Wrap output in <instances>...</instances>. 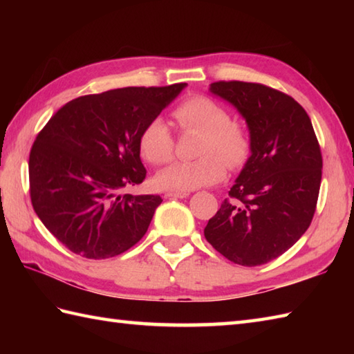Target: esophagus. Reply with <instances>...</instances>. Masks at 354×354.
<instances>
[{
  "label": "esophagus",
  "instance_id": "esophagus-1",
  "mask_svg": "<svg viewBox=\"0 0 354 354\" xmlns=\"http://www.w3.org/2000/svg\"><path fill=\"white\" fill-rule=\"evenodd\" d=\"M190 196V193H187V192H169V193H165V198H169V199H184V198H189Z\"/></svg>",
  "mask_w": 354,
  "mask_h": 354
}]
</instances>
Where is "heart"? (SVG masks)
I'll return each instance as SVG.
<instances>
[{"label":"heart","mask_w":354,"mask_h":354,"mask_svg":"<svg viewBox=\"0 0 354 354\" xmlns=\"http://www.w3.org/2000/svg\"><path fill=\"white\" fill-rule=\"evenodd\" d=\"M173 117L183 132L201 133L196 149L199 158L175 162L158 173L155 184L160 189L187 192L216 184L227 173V164L236 169L250 156L251 140L245 126L231 122L230 112L209 97H189L173 109ZM138 145L142 158L150 164L162 165L173 158L175 140L161 117L149 120Z\"/></svg>","instance_id":"heart-1"}]
</instances>
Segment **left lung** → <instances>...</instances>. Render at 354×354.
I'll list each match as a JSON object with an SVG mask.
<instances>
[{
    "label": "left lung",
    "mask_w": 354,
    "mask_h": 354,
    "mask_svg": "<svg viewBox=\"0 0 354 354\" xmlns=\"http://www.w3.org/2000/svg\"><path fill=\"white\" fill-rule=\"evenodd\" d=\"M250 129L251 156L204 230L230 261L259 266L297 243L317 208L322 156L304 108L290 95L251 82H214Z\"/></svg>",
    "instance_id": "1"
}]
</instances>
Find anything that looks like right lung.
<instances>
[{"label": "right lung", "instance_id": "right-lung-1", "mask_svg": "<svg viewBox=\"0 0 354 354\" xmlns=\"http://www.w3.org/2000/svg\"><path fill=\"white\" fill-rule=\"evenodd\" d=\"M187 84L129 86L68 102L30 150L37 217L74 254L102 260L129 250L152 221L158 194H122L146 178L140 133Z\"/></svg>", "mask_w": 354, "mask_h": 354}]
</instances>
